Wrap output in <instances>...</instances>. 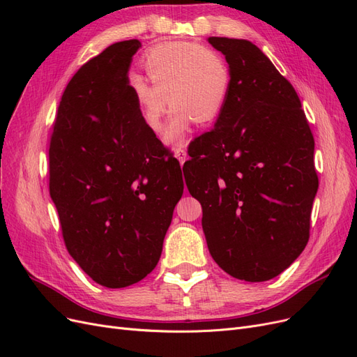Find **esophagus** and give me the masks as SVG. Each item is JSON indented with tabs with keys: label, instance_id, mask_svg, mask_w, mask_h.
I'll list each match as a JSON object with an SVG mask.
<instances>
[{
	"label": "esophagus",
	"instance_id": "34e87169",
	"mask_svg": "<svg viewBox=\"0 0 357 357\" xmlns=\"http://www.w3.org/2000/svg\"><path fill=\"white\" fill-rule=\"evenodd\" d=\"M176 158H177V160L180 162V165L185 164V160L188 159V152H186V149L178 147V149L176 150Z\"/></svg>",
	"mask_w": 357,
	"mask_h": 357
}]
</instances>
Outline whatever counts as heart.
Here are the masks:
<instances>
[{
  "instance_id": "obj_1",
  "label": "heart",
  "mask_w": 357,
  "mask_h": 357,
  "mask_svg": "<svg viewBox=\"0 0 357 357\" xmlns=\"http://www.w3.org/2000/svg\"><path fill=\"white\" fill-rule=\"evenodd\" d=\"M144 68L152 83L132 74L129 91L144 125L153 132L160 131L169 102L174 105L164 134L171 146L181 142L195 121L210 123L218 119L228 101L229 66L210 47L195 43L162 45L147 53Z\"/></svg>"
}]
</instances>
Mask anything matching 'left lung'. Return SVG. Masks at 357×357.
I'll list each match as a JSON object with an SVG mask.
<instances>
[{"label":"left lung","mask_w":357,"mask_h":357,"mask_svg":"<svg viewBox=\"0 0 357 357\" xmlns=\"http://www.w3.org/2000/svg\"><path fill=\"white\" fill-rule=\"evenodd\" d=\"M208 43L228 62L231 91L214 128L192 143L186 185L204 204L215 264L244 282H266L308 243L314 138L294 86L261 49L238 38Z\"/></svg>","instance_id":"8db88e82"}]
</instances>
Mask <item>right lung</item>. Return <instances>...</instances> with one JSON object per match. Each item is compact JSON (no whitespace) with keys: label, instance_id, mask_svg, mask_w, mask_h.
<instances>
[{"label":"right lung","instance_id":"right-lung-1","mask_svg":"<svg viewBox=\"0 0 357 357\" xmlns=\"http://www.w3.org/2000/svg\"><path fill=\"white\" fill-rule=\"evenodd\" d=\"M142 47L119 41L73 75L49 149V190L67 250L95 283L121 289L155 269L181 168L149 129L129 91Z\"/></svg>","mask_w":357,"mask_h":357}]
</instances>
